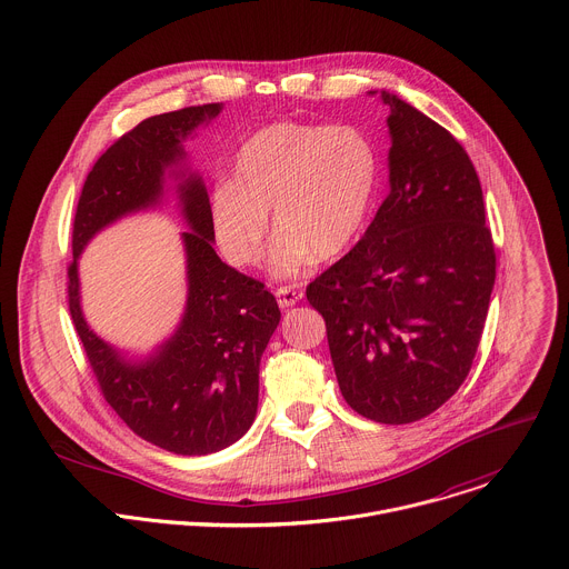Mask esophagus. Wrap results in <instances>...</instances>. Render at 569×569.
<instances>
[{
    "instance_id": "34e87169",
    "label": "esophagus",
    "mask_w": 569,
    "mask_h": 569,
    "mask_svg": "<svg viewBox=\"0 0 569 569\" xmlns=\"http://www.w3.org/2000/svg\"><path fill=\"white\" fill-rule=\"evenodd\" d=\"M302 289L300 287H278L276 289V298H278V305L280 307H293V305H298L300 300H302Z\"/></svg>"
}]
</instances>
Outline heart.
<instances>
[{"label": "heart", "instance_id": "obj_1", "mask_svg": "<svg viewBox=\"0 0 569 569\" xmlns=\"http://www.w3.org/2000/svg\"><path fill=\"white\" fill-rule=\"evenodd\" d=\"M380 182L373 142L349 124L280 122L253 133L236 153L231 182L209 198L216 240L238 267L264 253L269 213L280 231L271 249L276 276H298L345 253L371 213Z\"/></svg>", "mask_w": 569, "mask_h": 569}]
</instances>
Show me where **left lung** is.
<instances>
[{
    "instance_id": "1",
    "label": "left lung",
    "mask_w": 569,
    "mask_h": 569,
    "mask_svg": "<svg viewBox=\"0 0 569 569\" xmlns=\"http://www.w3.org/2000/svg\"><path fill=\"white\" fill-rule=\"evenodd\" d=\"M389 184L358 244L307 287L336 378L360 416L407 425L465 382L489 309L496 251L478 173L438 122L382 91Z\"/></svg>"
}]
</instances>
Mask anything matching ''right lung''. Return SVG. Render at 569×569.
<instances>
[{
    "label": "right lung",
    "mask_w": 569,
    "mask_h": 569,
    "mask_svg": "<svg viewBox=\"0 0 569 569\" xmlns=\"http://www.w3.org/2000/svg\"><path fill=\"white\" fill-rule=\"evenodd\" d=\"M220 104L189 107L140 122L93 164L73 220L69 311L102 396L133 433L180 456L220 451L242 438L258 411L260 358L280 322L264 282L224 264L213 249L209 196L200 178L180 184L189 300L178 331L147 362H127L98 338L80 309L78 258L113 220L160 202L182 140Z\"/></svg>",
    "instance_id": "1"
}]
</instances>
